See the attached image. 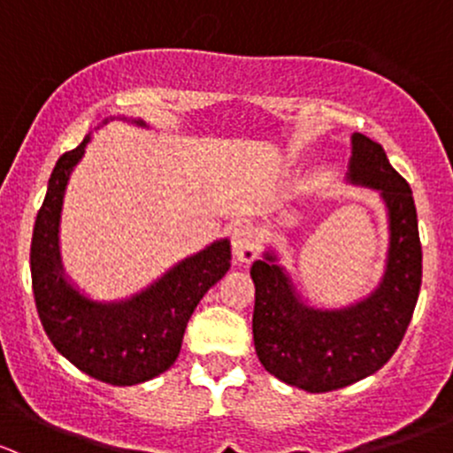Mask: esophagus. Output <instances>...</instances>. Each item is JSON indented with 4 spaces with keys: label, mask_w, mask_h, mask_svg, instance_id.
I'll return each mask as SVG.
<instances>
[{
    "label": "esophagus",
    "mask_w": 453,
    "mask_h": 453,
    "mask_svg": "<svg viewBox=\"0 0 453 453\" xmlns=\"http://www.w3.org/2000/svg\"><path fill=\"white\" fill-rule=\"evenodd\" d=\"M232 254L239 263H250L258 254V234H256V227L250 223L234 227L232 232Z\"/></svg>",
    "instance_id": "esophagus-1"
}]
</instances>
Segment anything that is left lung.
Instances as JSON below:
<instances>
[{"instance_id":"left-lung-1","label":"left lung","mask_w":453,"mask_h":453,"mask_svg":"<svg viewBox=\"0 0 453 453\" xmlns=\"http://www.w3.org/2000/svg\"><path fill=\"white\" fill-rule=\"evenodd\" d=\"M349 181L381 195L388 210L386 272L368 298L344 309H315L296 294L278 256L250 269L256 287L252 333L265 370L307 392H328L377 372L395 355L417 307L423 276L417 205L381 144L353 134Z\"/></svg>"}]
</instances>
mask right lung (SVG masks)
<instances>
[{
	"instance_id": "right-lung-1",
	"label": "right lung",
	"mask_w": 453,
	"mask_h": 453,
	"mask_svg": "<svg viewBox=\"0 0 453 453\" xmlns=\"http://www.w3.org/2000/svg\"><path fill=\"white\" fill-rule=\"evenodd\" d=\"M131 122L144 127L142 120ZM87 142L89 135L63 153L50 175L32 232V291L41 324L63 357L98 381L135 386L175 364L190 315L205 291L230 269V241L219 239L180 260L131 298L118 303L87 298L70 285L58 252L63 195Z\"/></svg>"
}]
</instances>
